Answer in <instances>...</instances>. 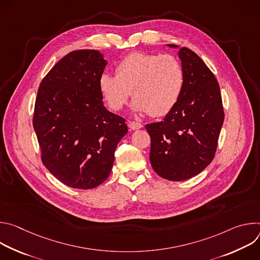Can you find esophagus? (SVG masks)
<instances>
[{
	"label": "esophagus",
	"instance_id": "34e87169",
	"mask_svg": "<svg viewBox=\"0 0 260 260\" xmlns=\"http://www.w3.org/2000/svg\"><path fill=\"white\" fill-rule=\"evenodd\" d=\"M128 127L133 131H136V129H139V128H142L143 125L139 122H136V121H128Z\"/></svg>",
	"mask_w": 260,
	"mask_h": 260
}]
</instances>
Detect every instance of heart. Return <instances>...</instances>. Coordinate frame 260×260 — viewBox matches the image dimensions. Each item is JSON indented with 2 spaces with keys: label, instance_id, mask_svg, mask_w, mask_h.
<instances>
[{
  "label": "heart",
  "instance_id": "heart-1",
  "mask_svg": "<svg viewBox=\"0 0 260 260\" xmlns=\"http://www.w3.org/2000/svg\"><path fill=\"white\" fill-rule=\"evenodd\" d=\"M115 73H105L99 80L100 92L113 111L126 105L133 90L136 112L160 117L176 106L184 87L182 64L171 54L133 52L117 63Z\"/></svg>",
  "mask_w": 260,
  "mask_h": 260
}]
</instances>
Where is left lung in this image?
Listing matches in <instances>:
<instances>
[{
  "label": "left lung",
  "mask_w": 260,
  "mask_h": 260,
  "mask_svg": "<svg viewBox=\"0 0 260 260\" xmlns=\"http://www.w3.org/2000/svg\"><path fill=\"white\" fill-rule=\"evenodd\" d=\"M178 55L184 71L181 96L162 121L146 124L151 138V166L170 181L190 179L211 164L224 120L214 74L192 50L182 47Z\"/></svg>",
  "instance_id": "left-lung-1"
}]
</instances>
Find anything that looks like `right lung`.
I'll list each match as a JSON object with an SVG mask.
<instances>
[{
	"mask_svg": "<svg viewBox=\"0 0 260 260\" xmlns=\"http://www.w3.org/2000/svg\"><path fill=\"white\" fill-rule=\"evenodd\" d=\"M107 60L98 50L68 53L37 93L32 125L46 169L77 189L99 186L110 175L125 119L108 111L99 80Z\"/></svg>",
	"mask_w": 260,
	"mask_h": 260,
	"instance_id": "right-lung-1",
	"label": "right lung"
}]
</instances>
